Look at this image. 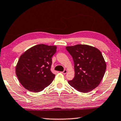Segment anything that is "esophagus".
Here are the masks:
<instances>
[{
  "instance_id": "obj_1",
  "label": "esophagus",
  "mask_w": 121,
  "mask_h": 121,
  "mask_svg": "<svg viewBox=\"0 0 121 121\" xmlns=\"http://www.w3.org/2000/svg\"><path fill=\"white\" fill-rule=\"evenodd\" d=\"M67 73V70H66V69H65V70H63V71H62V73H63V74H65Z\"/></svg>"
}]
</instances>
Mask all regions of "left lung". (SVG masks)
Instances as JSON below:
<instances>
[{
	"label": "left lung",
	"mask_w": 121,
	"mask_h": 121,
	"mask_svg": "<svg viewBox=\"0 0 121 121\" xmlns=\"http://www.w3.org/2000/svg\"><path fill=\"white\" fill-rule=\"evenodd\" d=\"M74 62L75 76L69 84L78 91L89 92L97 87L105 75L106 63L101 52L95 47L78 44L66 47Z\"/></svg>",
	"instance_id": "1"
}]
</instances>
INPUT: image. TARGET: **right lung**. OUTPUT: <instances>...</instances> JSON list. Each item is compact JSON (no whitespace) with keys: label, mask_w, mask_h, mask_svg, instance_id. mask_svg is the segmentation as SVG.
Returning <instances> with one entry per match:
<instances>
[{"label":"right lung","mask_w":121,"mask_h":121,"mask_svg":"<svg viewBox=\"0 0 121 121\" xmlns=\"http://www.w3.org/2000/svg\"><path fill=\"white\" fill-rule=\"evenodd\" d=\"M56 46L38 44L22 53L15 67V73L23 86L33 92L42 91L52 82V57Z\"/></svg>","instance_id":"add662e5"}]
</instances>
